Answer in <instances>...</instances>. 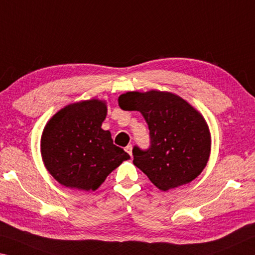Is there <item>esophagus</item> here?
Listing matches in <instances>:
<instances>
[{
  "instance_id": "34e87169",
  "label": "esophagus",
  "mask_w": 255,
  "mask_h": 255,
  "mask_svg": "<svg viewBox=\"0 0 255 255\" xmlns=\"http://www.w3.org/2000/svg\"><path fill=\"white\" fill-rule=\"evenodd\" d=\"M125 151H126L128 154L131 156V153H132V146H131V145H127V146L125 147Z\"/></svg>"
}]
</instances>
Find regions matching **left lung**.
Listing matches in <instances>:
<instances>
[{
  "label": "left lung",
  "instance_id": "left-lung-1",
  "mask_svg": "<svg viewBox=\"0 0 255 255\" xmlns=\"http://www.w3.org/2000/svg\"><path fill=\"white\" fill-rule=\"evenodd\" d=\"M119 107L139 111L148 125L151 145L132 148L134 164L161 191L191 183L203 171L211 151V135L203 116L169 92H127Z\"/></svg>",
  "mask_w": 255,
  "mask_h": 255
}]
</instances>
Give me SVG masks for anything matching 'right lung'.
I'll list each match as a JSON object with an SVG mask.
<instances>
[{
  "mask_svg": "<svg viewBox=\"0 0 255 255\" xmlns=\"http://www.w3.org/2000/svg\"><path fill=\"white\" fill-rule=\"evenodd\" d=\"M104 101L92 99L64 107L48 120L40 138L47 171L71 189L95 191L117 167L130 159L113 144L101 126L107 117Z\"/></svg>",
  "mask_w": 255,
  "mask_h": 255,
  "instance_id": "add662e5",
  "label": "right lung"
}]
</instances>
